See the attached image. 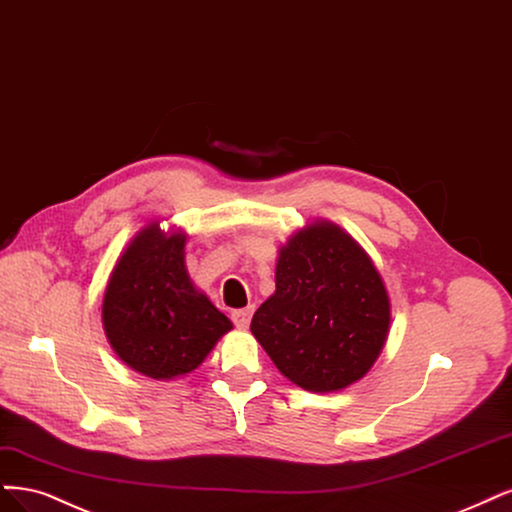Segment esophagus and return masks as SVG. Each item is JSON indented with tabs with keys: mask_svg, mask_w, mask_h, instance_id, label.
<instances>
[{
	"mask_svg": "<svg viewBox=\"0 0 512 512\" xmlns=\"http://www.w3.org/2000/svg\"><path fill=\"white\" fill-rule=\"evenodd\" d=\"M233 322H235V326L237 328H248L250 326V320H252V309L248 307V309H237V311H233Z\"/></svg>",
	"mask_w": 512,
	"mask_h": 512,
	"instance_id": "esophagus-1",
	"label": "esophagus"
}]
</instances>
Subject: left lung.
<instances>
[{
  "label": "left lung",
  "mask_w": 512,
  "mask_h": 512,
  "mask_svg": "<svg viewBox=\"0 0 512 512\" xmlns=\"http://www.w3.org/2000/svg\"><path fill=\"white\" fill-rule=\"evenodd\" d=\"M390 320V296L373 260L341 226L315 220L281 245L275 292L250 330L281 375L326 394L368 373Z\"/></svg>",
  "instance_id": "1"
}]
</instances>
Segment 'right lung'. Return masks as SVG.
Masks as SVG:
<instances>
[{"label": "right lung", "instance_id": "1", "mask_svg": "<svg viewBox=\"0 0 512 512\" xmlns=\"http://www.w3.org/2000/svg\"><path fill=\"white\" fill-rule=\"evenodd\" d=\"M184 245L182 231L144 226L120 254L103 294V330L116 356L156 381L192 373L233 328L190 281Z\"/></svg>", "mask_w": 512, "mask_h": 512}]
</instances>
